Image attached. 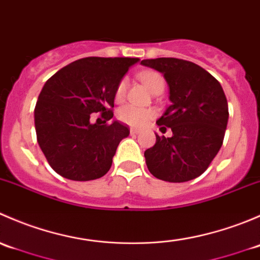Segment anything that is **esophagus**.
<instances>
[{"label": "esophagus", "instance_id": "34e87169", "mask_svg": "<svg viewBox=\"0 0 260 260\" xmlns=\"http://www.w3.org/2000/svg\"><path fill=\"white\" fill-rule=\"evenodd\" d=\"M140 133V131L136 129V128H131V135H138Z\"/></svg>", "mask_w": 260, "mask_h": 260}]
</instances>
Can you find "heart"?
Listing matches in <instances>:
<instances>
[{"label": "heart", "instance_id": "b5f03b06", "mask_svg": "<svg viewBox=\"0 0 260 260\" xmlns=\"http://www.w3.org/2000/svg\"><path fill=\"white\" fill-rule=\"evenodd\" d=\"M140 79L145 84L147 88L153 93L157 89L165 88V79L159 73L156 72H143L140 74ZM128 88V79L123 78L122 80L118 83L117 88H115V101L122 102L124 99L125 94H127ZM156 112L152 108H141V107H136L133 104H127L118 109L117 117L124 124L131 125L135 128H142L146 127L149 122L154 118Z\"/></svg>", "mask_w": 260, "mask_h": 260}]
</instances>
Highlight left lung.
Returning <instances> with one entry per match:
<instances>
[{
  "mask_svg": "<svg viewBox=\"0 0 260 260\" xmlns=\"http://www.w3.org/2000/svg\"><path fill=\"white\" fill-rule=\"evenodd\" d=\"M141 64L162 73L170 88V104L157 119L159 137L146 149L145 158L154 177L186 182L209 167L224 141L229 119L226 96L220 83L199 65L175 57L142 60Z\"/></svg>",
  "mask_w": 260,
  "mask_h": 260,
  "instance_id": "1",
  "label": "left lung"
}]
</instances>
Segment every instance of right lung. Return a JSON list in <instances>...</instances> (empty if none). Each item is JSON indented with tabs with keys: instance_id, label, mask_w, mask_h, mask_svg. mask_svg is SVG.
<instances>
[{
	"instance_id": "add662e5",
	"label": "right lung",
	"mask_w": 260,
	"mask_h": 260,
	"mask_svg": "<svg viewBox=\"0 0 260 260\" xmlns=\"http://www.w3.org/2000/svg\"><path fill=\"white\" fill-rule=\"evenodd\" d=\"M137 57H84L67 65L46 81L38 98V143L56 174L73 181H89L109 171L117 147L129 129L113 120L111 108L118 83ZM102 113L105 124L90 122Z\"/></svg>"
}]
</instances>
